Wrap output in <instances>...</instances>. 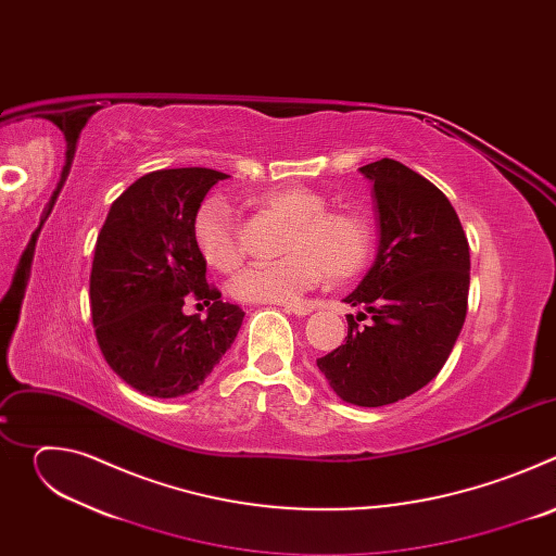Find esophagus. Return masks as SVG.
Masks as SVG:
<instances>
[{"instance_id":"34e87169","label":"esophagus","mask_w":556,"mask_h":556,"mask_svg":"<svg viewBox=\"0 0 556 556\" xmlns=\"http://www.w3.org/2000/svg\"><path fill=\"white\" fill-rule=\"evenodd\" d=\"M283 309L288 314H294V316H307L312 312V307L305 305V303H288V305H283Z\"/></svg>"}]
</instances>
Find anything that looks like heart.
<instances>
[{
    "instance_id": "b5f03b06",
    "label": "heart",
    "mask_w": 556,
    "mask_h": 556,
    "mask_svg": "<svg viewBox=\"0 0 556 556\" xmlns=\"http://www.w3.org/2000/svg\"><path fill=\"white\" fill-rule=\"evenodd\" d=\"M255 202L290 222L283 237V260L251 264L237 273L228 290L247 303H292L328 273L341 281L356 275L369 260L374 235L358 213L326 211L328 200L307 187H277ZM193 242L215 270L230 273L240 264L230 204L213 195L193 217Z\"/></svg>"
}]
</instances>
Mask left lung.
<instances>
[{
  "label": "left lung",
  "instance_id": "8db88e82",
  "mask_svg": "<svg viewBox=\"0 0 556 556\" xmlns=\"http://www.w3.org/2000/svg\"><path fill=\"white\" fill-rule=\"evenodd\" d=\"M369 182L378 222L371 268L343 301L341 348L316 358L341 401L356 407L399 403L444 367L466 319L470 255L448 198L420 174L382 157L358 169Z\"/></svg>",
  "mask_w": 556,
  "mask_h": 556
}]
</instances>
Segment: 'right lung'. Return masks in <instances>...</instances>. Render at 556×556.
<instances>
[{
    "instance_id": "obj_1",
    "label": "right lung",
    "mask_w": 556,
    "mask_h": 556,
    "mask_svg": "<svg viewBox=\"0 0 556 556\" xmlns=\"http://www.w3.org/2000/svg\"><path fill=\"white\" fill-rule=\"evenodd\" d=\"M226 178L204 167L151 172L121 193L99 232L90 275L97 341L108 365L151 399L195 391L242 328V307L206 283L193 242L195 211ZM187 295L212 305L206 320L181 312Z\"/></svg>"
}]
</instances>
